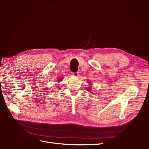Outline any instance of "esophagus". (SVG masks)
Segmentation results:
<instances>
[{
	"label": "esophagus",
	"instance_id": "1",
	"mask_svg": "<svg viewBox=\"0 0 149 149\" xmlns=\"http://www.w3.org/2000/svg\"><path fill=\"white\" fill-rule=\"evenodd\" d=\"M72 76H74V77H77V76L79 75L78 72H76V73H72Z\"/></svg>",
	"mask_w": 149,
	"mask_h": 149
}]
</instances>
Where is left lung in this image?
Returning a JSON list of instances; mask_svg holds the SVG:
<instances>
[{"instance_id": "left-lung-1", "label": "left lung", "mask_w": 149, "mask_h": 149, "mask_svg": "<svg viewBox=\"0 0 149 149\" xmlns=\"http://www.w3.org/2000/svg\"><path fill=\"white\" fill-rule=\"evenodd\" d=\"M89 83H90V82H89ZM89 88V89H90V88Z\"/></svg>"}]
</instances>
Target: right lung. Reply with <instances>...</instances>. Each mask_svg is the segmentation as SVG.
I'll return each instance as SVG.
<instances>
[{"mask_svg": "<svg viewBox=\"0 0 149 149\" xmlns=\"http://www.w3.org/2000/svg\"><path fill=\"white\" fill-rule=\"evenodd\" d=\"M59 80H61V79H59Z\"/></svg>", "mask_w": 149, "mask_h": 149, "instance_id": "obj_1", "label": "right lung"}]
</instances>
